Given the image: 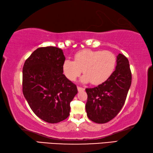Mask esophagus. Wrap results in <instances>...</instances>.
Masks as SVG:
<instances>
[{
	"instance_id": "34e87169",
	"label": "esophagus",
	"mask_w": 153,
	"mask_h": 153,
	"mask_svg": "<svg viewBox=\"0 0 153 153\" xmlns=\"http://www.w3.org/2000/svg\"><path fill=\"white\" fill-rule=\"evenodd\" d=\"M77 89H78L79 91H84L85 90L84 88L81 87H79V86L77 87Z\"/></svg>"
}]
</instances>
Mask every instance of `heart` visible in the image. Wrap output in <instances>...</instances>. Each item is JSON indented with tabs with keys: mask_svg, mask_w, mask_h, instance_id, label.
I'll return each mask as SVG.
<instances>
[{
	"mask_svg": "<svg viewBox=\"0 0 153 153\" xmlns=\"http://www.w3.org/2000/svg\"><path fill=\"white\" fill-rule=\"evenodd\" d=\"M116 56L109 51L83 50L75 53L74 61L64 62L62 69L66 78L76 81L82 72L83 82L100 85L106 81L114 71L116 64Z\"/></svg>",
	"mask_w": 153,
	"mask_h": 153,
	"instance_id": "obj_1",
	"label": "heart"
}]
</instances>
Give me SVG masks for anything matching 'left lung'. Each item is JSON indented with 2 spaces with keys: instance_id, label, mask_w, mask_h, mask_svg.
I'll use <instances>...</instances> for the list:
<instances>
[{
  "instance_id": "obj_1",
  "label": "left lung",
  "mask_w": 153,
  "mask_h": 153,
  "mask_svg": "<svg viewBox=\"0 0 153 153\" xmlns=\"http://www.w3.org/2000/svg\"><path fill=\"white\" fill-rule=\"evenodd\" d=\"M116 70L111 76L94 88L85 89L87 116L97 124H105L116 117L124 105L132 82L129 61L124 55L117 56Z\"/></svg>"
}]
</instances>
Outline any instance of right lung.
Masks as SVG:
<instances>
[{
    "label": "right lung",
    "mask_w": 153,
    "mask_h": 153,
    "mask_svg": "<svg viewBox=\"0 0 153 153\" xmlns=\"http://www.w3.org/2000/svg\"><path fill=\"white\" fill-rule=\"evenodd\" d=\"M65 56L60 48H39L25 62L23 93L31 110L44 121L54 124L68 117L76 85L63 74Z\"/></svg>",
    "instance_id": "add662e5"
}]
</instances>
